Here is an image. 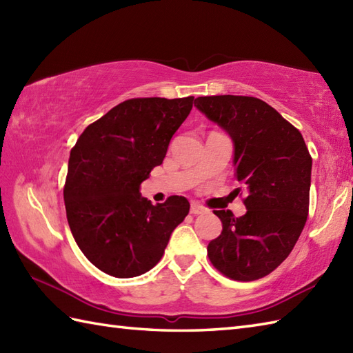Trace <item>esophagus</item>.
Returning <instances> with one entry per match:
<instances>
[{
  "label": "esophagus",
  "mask_w": 353,
  "mask_h": 353,
  "mask_svg": "<svg viewBox=\"0 0 353 353\" xmlns=\"http://www.w3.org/2000/svg\"><path fill=\"white\" fill-rule=\"evenodd\" d=\"M191 214L194 215H200V214H206V209L203 206H200L199 203H191Z\"/></svg>",
  "instance_id": "esophagus-1"
}]
</instances>
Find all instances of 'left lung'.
Returning a JSON list of instances; mask_svg holds the SVG:
<instances>
[{
  "label": "left lung",
  "mask_w": 353,
  "mask_h": 353,
  "mask_svg": "<svg viewBox=\"0 0 353 353\" xmlns=\"http://www.w3.org/2000/svg\"><path fill=\"white\" fill-rule=\"evenodd\" d=\"M196 108L234 142L235 176L247 194L243 216L214 211L223 230L209 243L208 256L230 279H259L282 264L305 228L310 152L302 133L254 97H199Z\"/></svg>",
  "instance_id": "8db88e82"
}]
</instances>
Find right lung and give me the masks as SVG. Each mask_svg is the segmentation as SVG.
<instances>
[{
    "mask_svg": "<svg viewBox=\"0 0 353 353\" xmlns=\"http://www.w3.org/2000/svg\"><path fill=\"white\" fill-rule=\"evenodd\" d=\"M192 101L194 97L125 100L88 125L71 150L66 219L80 250L101 272L134 277L152 270L188 215L185 197L152 205L139 190L162 163Z\"/></svg>",
    "mask_w": 353,
    "mask_h": 353,
    "instance_id": "right-lung-1",
    "label": "right lung"
}]
</instances>
